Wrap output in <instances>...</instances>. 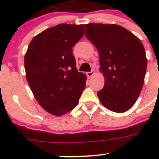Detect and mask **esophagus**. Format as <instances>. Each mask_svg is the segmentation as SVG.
<instances>
[{"mask_svg": "<svg viewBox=\"0 0 159 159\" xmlns=\"http://www.w3.org/2000/svg\"><path fill=\"white\" fill-rule=\"evenodd\" d=\"M94 74H95V71H94V70H91V71L88 72V73H87V76H88V78H91V77H92L93 75H94Z\"/></svg>", "mask_w": 159, "mask_h": 159, "instance_id": "1", "label": "esophagus"}]
</instances>
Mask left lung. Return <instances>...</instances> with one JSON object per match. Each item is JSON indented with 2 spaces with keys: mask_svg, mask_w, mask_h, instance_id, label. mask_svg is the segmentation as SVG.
<instances>
[{
  "mask_svg": "<svg viewBox=\"0 0 159 159\" xmlns=\"http://www.w3.org/2000/svg\"><path fill=\"white\" fill-rule=\"evenodd\" d=\"M84 34L99 53V70L105 86L98 92L101 103L117 113L134 105L140 94L147 68L145 51L140 39L114 24L84 25Z\"/></svg>",
  "mask_w": 159,
  "mask_h": 159,
  "instance_id": "left-lung-1",
  "label": "left lung"
}]
</instances>
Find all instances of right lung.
<instances>
[{
    "label": "right lung",
    "mask_w": 159,
    "mask_h": 159,
    "mask_svg": "<svg viewBox=\"0 0 159 159\" xmlns=\"http://www.w3.org/2000/svg\"><path fill=\"white\" fill-rule=\"evenodd\" d=\"M84 25L61 24L37 34L25 55L26 78L34 96L48 113L61 116L75 108L87 77L78 72L72 48Z\"/></svg>",
    "instance_id": "1"
}]
</instances>
